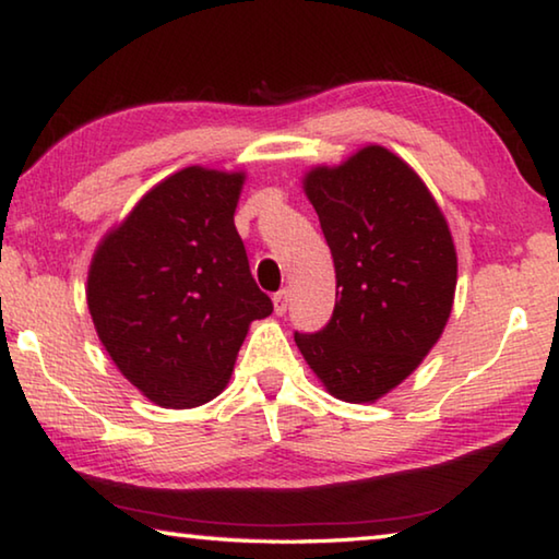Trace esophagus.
<instances>
[{"instance_id":"1","label":"esophagus","mask_w":559,"mask_h":559,"mask_svg":"<svg viewBox=\"0 0 559 559\" xmlns=\"http://www.w3.org/2000/svg\"><path fill=\"white\" fill-rule=\"evenodd\" d=\"M288 302H290V296H288L286 288L278 290L276 296H273V310H276V316H286Z\"/></svg>"}]
</instances>
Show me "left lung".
Here are the masks:
<instances>
[{"instance_id": "left-lung-1", "label": "left lung", "mask_w": 559, "mask_h": 559, "mask_svg": "<svg viewBox=\"0 0 559 559\" xmlns=\"http://www.w3.org/2000/svg\"><path fill=\"white\" fill-rule=\"evenodd\" d=\"M335 263V310L296 345L325 390L365 404L406 380L437 345L456 293V249L419 175L367 145L302 179Z\"/></svg>"}]
</instances>
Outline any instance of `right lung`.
Wrapping results in <instances>:
<instances>
[{"label":"right lung","instance_id":"1","mask_svg":"<svg viewBox=\"0 0 559 559\" xmlns=\"http://www.w3.org/2000/svg\"><path fill=\"white\" fill-rule=\"evenodd\" d=\"M243 173L185 167L150 189L93 253L88 310L150 402L185 409L229 382L249 325L273 313L234 212Z\"/></svg>","mask_w":559,"mask_h":559}]
</instances>
